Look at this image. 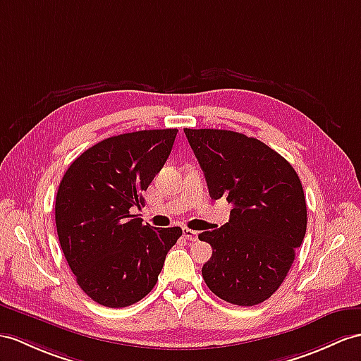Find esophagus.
I'll list each match as a JSON object with an SVG mask.
<instances>
[{"label": "esophagus", "mask_w": 361, "mask_h": 361, "mask_svg": "<svg viewBox=\"0 0 361 361\" xmlns=\"http://www.w3.org/2000/svg\"><path fill=\"white\" fill-rule=\"evenodd\" d=\"M197 231H192V230H188V228H185V230H183V237H185V239H188V240H191V242H195V240H197Z\"/></svg>", "instance_id": "esophagus-1"}]
</instances>
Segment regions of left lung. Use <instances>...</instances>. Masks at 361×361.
<instances>
[{"label": "left lung", "instance_id": "obj_1", "mask_svg": "<svg viewBox=\"0 0 361 361\" xmlns=\"http://www.w3.org/2000/svg\"><path fill=\"white\" fill-rule=\"evenodd\" d=\"M211 199L233 204L230 221L199 239L213 256L202 268L222 300L254 306L283 283L302 245L307 214L293 165L256 137L216 128H185Z\"/></svg>", "mask_w": 361, "mask_h": 361}]
</instances>
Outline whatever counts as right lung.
I'll use <instances>...</instances> for the list:
<instances>
[{"mask_svg": "<svg viewBox=\"0 0 361 361\" xmlns=\"http://www.w3.org/2000/svg\"><path fill=\"white\" fill-rule=\"evenodd\" d=\"M178 128L140 130L101 140L70 164L55 221L78 285L93 302L126 307L152 291L179 226L153 228L130 213L169 159Z\"/></svg>", "mask_w": 361, "mask_h": 361, "instance_id": "1", "label": "right lung"}]
</instances>
